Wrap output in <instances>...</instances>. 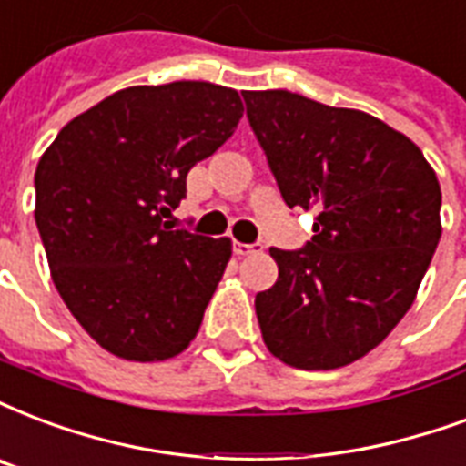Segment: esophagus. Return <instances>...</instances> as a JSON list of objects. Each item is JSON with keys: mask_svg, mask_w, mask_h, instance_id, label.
<instances>
[{"mask_svg": "<svg viewBox=\"0 0 466 466\" xmlns=\"http://www.w3.org/2000/svg\"><path fill=\"white\" fill-rule=\"evenodd\" d=\"M262 248L260 246H250V243H233V253L236 255H253V253H260Z\"/></svg>", "mask_w": 466, "mask_h": 466, "instance_id": "esophagus-1", "label": "esophagus"}]
</instances>
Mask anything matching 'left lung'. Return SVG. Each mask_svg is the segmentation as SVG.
Wrapping results in <instances>:
<instances>
[{"instance_id": "1", "label": "left lung", "mask_w": 466, "mask_h": 466, "mask_svg": "<svg viewBox=\"0 0 466 466\" xmlns=\"http://www.w3.org/2000/svg\"><path fill=\"white\" fill-rule=\"evenodd\" d=\"M246 110L289 208H317L299 250L270 248L278 282L255 295L262 341L302 370L349 366L415 302L442 223L435 169L403 132L289 90H246Z\"/></svg>"}]
</instances>
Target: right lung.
Instances as JSON below:
<instances>
[{
    "mask_svg": "<svg viewBox=\"0 0 466 466\" xmlns=\"http://www.w3.org/2000/svg\"><path fill=\"white\" fill-rule=\"evenodd\" d=\"M233 87L132 86L73 117L36 177V226L66 307L105 351L167 361L194 341L228 238L169 230L187 174L236 132Z\"/></svg>",
    "mask_w": 466,
    "mask_h": 466,
    "instance_id": "add662e5",
    "label": "right lung"
}]
</instances>
